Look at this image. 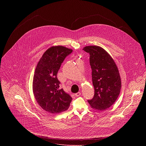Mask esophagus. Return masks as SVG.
Listing matches in <instances>:
<instances>
[{
  "label": "esophagus",
  "instance_id": "34e87169",
  "mask_svg": "<svg viewBox=\"0 0 146 146\" xmlns=\"http://www.w3.org/2000/svg\"><path fill=\"white\" fill-rule=\"evenodd\" d=\"M80 94H81V93H80V92H78V93H76L75 94V96L76 97H79V96H80Z\"/></svg>",
  "mask_w": 146,
  "mask_h": 146
}]
</instances>
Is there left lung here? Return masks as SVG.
Returning a JSON list of instances; mask_svg holds the SVG:
<instances>
[{
    "instance_id": "obj_1",
    "label": "left lung",
    "mask_w": 146,
    "mask_h": 146,
    "mask_svg": "<svg viewBox=\"0 0 146 146\" xmlns=\"http://www.w3.org/2000/svg\"><path fill=\"white\" fill-rule=\"evenodd\" d=\"M83 49L90 55L94 88V97L88 101L92 108L105 110L115 102L121 90V80L118 68L111 56L102 47L90 45Z\"/></svg>"
}]
</instances>
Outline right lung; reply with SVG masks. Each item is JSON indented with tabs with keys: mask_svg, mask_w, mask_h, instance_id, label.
I'll list each match as a JSON object with an SVG mask.
<instances>
[{
	"mask_svg": "<svg viewBox=\"0 0 146 146\" xmlns=\"http://www.w3.org/2000/svg\"><path fill=\"white\" fill-rule=\"evenodd\" d=\"M72 50L62 45L53 46L42 54L35 70L33 90L35 100L45 111L59 113L67 110L72 98L63 89L57 74L65 58Z\"/></svg>",
	"mask_w": 146,
	"mask_h": 146,
	"instance_id": "right-lung-1",
	"label": "right lung"
}]
</instances>
